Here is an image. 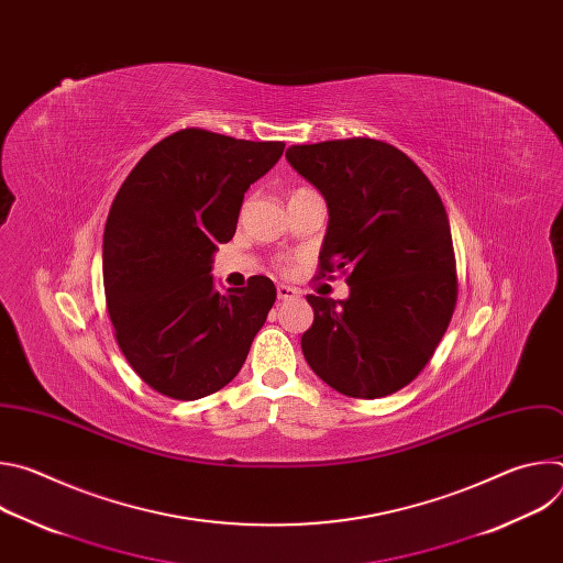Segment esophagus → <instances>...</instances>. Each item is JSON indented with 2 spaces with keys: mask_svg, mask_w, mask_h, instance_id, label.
<instances>
[{
  "mask_svg": "<svg viewBox=\"0 0 563 563\" xmlns=\"http://www.w3.org/2000/svg\"><path fill=\"white\" fill-rule=\"evenodd\" d=\"M276 294H278V298H280V300H287V298H296V296H300V291H298L296 287H289V285H278V287H276Z\"/></svg>",
  "mask_w": 563,
  "mask_h": 563,
  "instance_id": "obj_1",
  "label": "esophagus"
}]
</instances>
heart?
I'll return each mask as SVG.
<instances>
[{
  "instance_id": "b5f03b06",
  "label": "heart",
  "mask_w": 563,
  "mask_h": 563,
  "mask_svg": "<svg viewBox=\"0 0 563 563\" xmlns=\"http://www.w3.org/2000/svg\"><path fill=\"white\" fill-rule=\"evenodd\" d=\"M298 191H302V189H296V191H294V194H298ZM294 194H291V196H294Z\"/></svg>"
}]
</instances>
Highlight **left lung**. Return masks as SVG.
<instances>
[{"mask_svg":"<svg viewBox=\"0 0 563 563\" xmlns=\"http://www.w3.org/2000/svg\"><path fill=\"white\" fill-rule=\"evenodd\" d=\"M285 155L330 209L318 276L341 269L350 285L347 300L307 296L305 361L345 396L394 394L428 365L454 313L445 207L412 159L380 140L294 144Z\"/></svg>","mask_w":563,"mask_h":563,"instance_id":"left-lung-1","label":"left lung"}]
</instances>
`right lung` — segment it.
Returning a JSON list of instances; mask_svg holds the SVG:
<instances>
[{"label":"right lung","mask_w":563,"mask_h":563,"mask_svg":"<svg viewBox=\"0 0 563 563\" xmlns=\"http://www.w3.org/2000/svg\"><path fill=\"white\" fill-rule=\"evenodd\" d=\"M283 148L183 129L122 183L104 227V296L124 358L155 391L196 400L222 389L265 325L274 283L252 276L220 294L211 263L235 233L245 191Z\"/></svg>","instance_id":"right-lung-1"}]
</instances>
